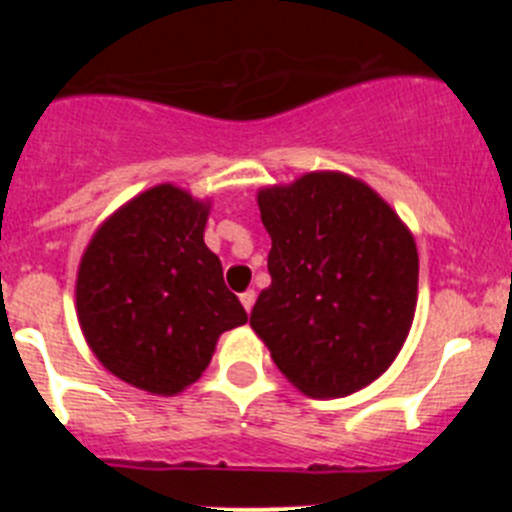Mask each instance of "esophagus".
<instances>
[{
    "label": "esophagus",
    "mask_w": 512,
    "mask_h": 512,
    "mask_svg": "<svg viewBox=\"0 0 512 512\" xmlns=\"http://www.w3.org/2000/svg\"><path fill=\"white\" fill-rule=\"evenodd\" d=\"M253 302H256V292H253V289H246V292L241 295V305L246 307V312H251Z\"/></svg>",
    "instance_id": "obj_1"
}]
</instances>
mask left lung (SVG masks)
<instances>
[{"mask_svg":"<svg viewBox=\"0 0 512 512\" xmlns=\"http://www.w3.org/2000/svg\"><path fill=\"white\" fill-rule=\"evenodd\" d=\"M269 274L251 328L310 397H346L382 377L413 325L418 248L369 184L310 171L259 192Z\"/></svg>","mask_w":512,"mask_h":512,"instance_id":"1","label":"left lung"}]
</instances>
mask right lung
Returning a JSON list of instances; mask_svg holds the SVG:
<instances>
[{"mask_svg": "<svg viewBox=\"0 0 512 512\" xmlns=\"http://www.w3.org/2000/svg\"><path fill=\"white\" fill-rule=\"evenodd\" d=\"M210 202L158 184L92 235L76 277L89 348L122 382L176 395L202 377L217 338L248 320L205 246Z\"/></svg>", "mask_w": 512, "mask_h": 512, "instance_id": "right-lung-1", "label": "right lung"}]
</instances>
